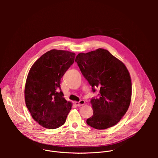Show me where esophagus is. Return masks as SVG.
I'll list each match as a JSON object with an SVG mask.
<instances>
[{"label": "esophagus", "mask_w": 158, "mask_h": 158, "mask_svg": "<svg viewBox=\"0 0 158 158\" xmlns=\"http://www.w3.org/2000/svg\"><path fill=\"white\" fill-rule=\"evenodd\" d=\"M85 103V102L84 100H81L79 102H75V105L79 107V106H81L84 105Z\"/></svg>", "instance_id": "obj_1"}]
</instances>
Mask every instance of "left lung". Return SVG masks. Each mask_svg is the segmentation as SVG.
Here are the masks:
<instances>
[{
  "label": "left lung",
  "mask_w": 158,
  "mask_h": 158,
  "mask_svg": "<svg viewBox=\"0 0 158 158\" xmlns=\"http://www.w3.org/2000/svg\"><path fill=\"white\" fill-rule=\"evenodd\" d=\"M75 61L93 91L100 89L99 98L91 101L93 115L87 119V124L99 130L115 126L126 114L131 101V78L127 67L101 48L79 53Z\"/></svg>",
  "instance_id": "left-lung-1"
}]
</instances>
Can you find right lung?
<instances>
[{
	"label": "right lung",
	"instance_id": "right-lung-1",
	"mask_svg": "<svg viewBox=\"0 0 158 158\" xmlns=\"http://www.w3.org/2000/svg\"><path fill=\"white\" fill-rule=\"evenodd\" d=\"M76 54L52 49L40 56L28 73L24 90L26 106L32 118L42 127L62 126L72 107L64 98L60 79L74 63Z\"/></svg>",
	"mask_w": 158,
	"mask_h": 158
}]
</instances>
